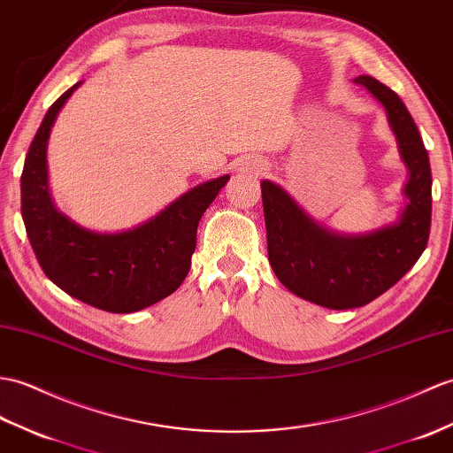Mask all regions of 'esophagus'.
Here are the masks:
<instances>
[{
    "instance_id": "esophagus-1",
    "label": "esophagus",
    "mask_w": 453,
    "mask_h": 453,
    "mask_svg": "<svg viewBox=\"0 0 453 453\" xmlns=\"http://www.w3.org/2000/svg\"><path fill=\"white\" fill-rule=\"evenodd\" d=\"M252 164H255V165H252V167H255V170H262L260 164H257V162H252Z\"/></svg>"
}]
</instances>
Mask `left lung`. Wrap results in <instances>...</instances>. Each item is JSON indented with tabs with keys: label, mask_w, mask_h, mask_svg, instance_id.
<instances>
[{
	"label": "left lung",
	"mask_w": 453,
	"mask_h": 453,
	"mask_svg": "<svg viewBox=\"0 0 453 453\" xmlns=\"http://www.w3.org/2000/svg\"><path fill=\"white\" fill-rule=\"evenodd\" d=\"M355 82L386 108L411 172L405 185L409 204L399 224L361 237L334 235L304 216L278 185H260L268 260L278 280L296 296L335 311L363 307L402 280L426 249L433 216V173L411 113L380 81L361 75Z\"/></svg>",
	"instance_id": "8db88e82"
}]
</instances>
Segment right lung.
<instances>
[{"mask_svg":"<svg viewBox=\"0 0 453 453\" xmlns=\"http://www.w3.org/2000/svg\"><path fill=\"white\" fill-rule=\"evenodd\" d=\"M51 104L20 175V212L40 268L67 296L108 312L150 307L181 286L196 249V227L229 175L179 196L164 212L131 231L92 234L59 214L50 201L46 144L59 110L79 87Z\"/></svg>","mask_w":453,"mask_h":453,"instance_id":"add662e5","label":"right lung"}]
</instances>
